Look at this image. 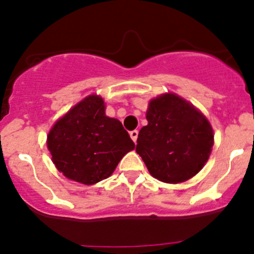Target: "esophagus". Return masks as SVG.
Returning <instances> with one entry per match:
<instances>
[{"label": "esophagus", "instance_id": "34e87169", "mask_svg": "<svg viewBox=\"0 0 254 254\" xmlns=\"http://www.w3.org/2000/svg\"><path fill=\"white\" fill-rule=\"evenodd\" d=\"M137 135H139V131H137V130H132V131H130V137H131L134 142H136Z\"/></svg>", "mask_w": 254, "mask_h": 254}]
</instances>
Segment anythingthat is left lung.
<instances>
[{"label":"left lung","mask_w":254,"mask_h":254,"mask_svg":"<svg viewBox=\"0 0 254 254\" xmlns=\"http://www.w3.org/2000/svg\"><path fill=\"white\" fill-rule=\"evenodd\" d=\"M148 124L137 136L136 152L148 172L165 183H181L195 176L209 158L214 132L193 104L175 93L151 99Z\"/></svg>","instance_id":"1"}]
</instances>
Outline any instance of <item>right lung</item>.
Instances as JSON below:
<instances>
[{"mask_svg": "<svg viewBox=\"0 0 254 254\" xmlns=\"http://www.w3.org/2000/svg\"><path fill=\"white\" fill-rule=\"evenodd\" d=\"M48 148L56 168L78 183H98L114 172L135 143L122 123L106 115L97 94L86 97L51 127Z\"/></svg>", "mask_w": 254, "mask_h": 254, "instance_id": "right-lung-1", "label": "right lung"}]
</instances>
